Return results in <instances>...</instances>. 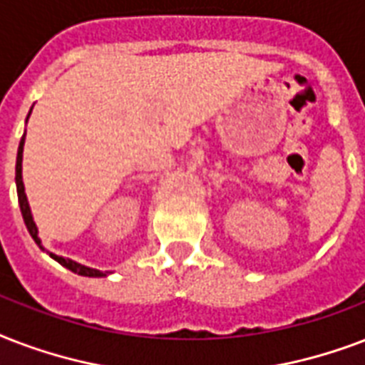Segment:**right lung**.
I'll use <instances>...</instances> for the list:
<instances>
[{
    "mask_svg": "<svg viewBox=\"0 0 365 365\" xmlns=\"http://www.w3.org/2000/svg\"><path fill=\"white\" fill-rule=\"evenodd\" d=\"M32 112V110H30ZM22 150H24V137L21 138V144H19V152H16V168H15V180H16V194H19V205H21V213L22 219H24V225H26L28 232L34 238V242L43 250V245H41V240L38 238V227H36V222L32 219V211H30V205H28V197L26 192H24V182H22ZM56 262H61L62 267H66L68 270H72V272L80 274V276H89V278H101V276H106L108 272H101L97 268H89L83 267L80 262L72 261V259H64L61 255H55V253H49Z\"/></svg>",
    "mask_w": 365,
    "mask_h": 365,
    "instance_id": "obj_1",
    "label": "right lung"
}]
</instances>
